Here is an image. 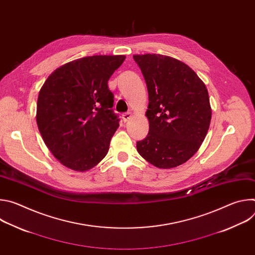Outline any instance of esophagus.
Returning a JSON list of instances; mask_svg holds the SVG:
<instances>
[{
	"instance_id": "obj_1",
	"label": "esophagus",
	"mask_w": 255,
	"mask_h": 255,
	"mask_svg": "<svg viewBox=\"0 0 255 255\" xmlns=\"http://www.w3.org/2000/svg\"><path fill=\"white\" fill-rule=\"evenodd\" d=\"M132 118V114L131 112H126V113H123L122 114V119L124 122H127L128 120H130Z\"/></svg>"
}]
</instances>
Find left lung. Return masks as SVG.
<instances>
[{
    "label": "left lung",
    "instance_id": "1",
    "mask_svg": "<svg viewBox=\"0 0 255 255\" xmlns=\"http://www.w3.org/2000/svg\"><path fill=\"white\" fill-rule=\"evenodd\" d=\"M148 91L149 132L138 153L159 168L189 160L204 141L212 117L209 94L184 62L160 54L133 55Z\"/></svg>",
    "mask_w": 255,
    "mask_h": 255
}]
</instances>
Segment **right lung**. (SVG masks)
<instances>
[{
  "label": "right lung",
  "mask_w": 255,
  "mask_h": 255,
  "mask_svg": "<svg viewBox=\"0 0 255 255\" xmlns=\"http://www.w3.org/2000/svg\"><path fill=\"white\" fill-rule=\"evenodd\" d=\"M124 55H95L70 61L47 78L37 100L40 134L66 167L85 171L108 153L119 127L108 81Z\"/></svg>",
  "instance_id": "add662e5"
}]
</instances>
